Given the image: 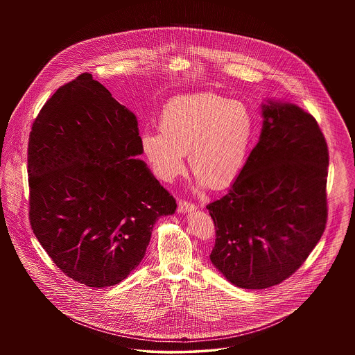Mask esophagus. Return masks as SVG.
<instances>
[{
  "label": "esophagus",
  "instance_id": "34e87169",
  "mask_svg": "<svg viewBox=\"0 0 355 355\" xmlns=\"http://www.w3.org/2000/svg\"><path fill=\"white\" fill-rule=\"evenodd\" d=\"M196 209V205L191 202H187V201H180L178 202V211L180 213H189V211H193Z\"/></svg>",
  "mask_w": 355,
  "mask_h": 355
}]
</instances>
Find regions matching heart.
<instances>
[{
    "label": "heart",
    "instance_id": "obj_1",
    "mask_svg": "<svg viewBox=\"0 0 355 355\" xmlns=\"http://www.w3.org/2000/svg\"><path fill=\"white\" fill-rule=\"evenodd\" d=\"M252 113L242 102L214 93L181 96L159 116V132L142 133V148L157 177L170 182L185 169V153L198 186L223 190L246 162L253 138Z\"/></svg>",
    "mask_w": 355,
    "mask_h": 355
}]
</instances>
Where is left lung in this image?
<instances>
[{
  "label": "left lung",
  "instance_id": "obj_1",
  "mask_svg": "<svg viewBox=\"0 0 355 355\" xmlns=\"http://www.w3.org/2000/svg\"><path fill=\"white\" fill-rule=\"evenodd\" d=\"M262 130L230 190L209 210L211 263L233 285L266 288L298 270L326 227L329 150L315 119L290 102L262 103Z\"/></svg>",
  "mask_w": 355,
  "mask_h": 355
}]
</instances>
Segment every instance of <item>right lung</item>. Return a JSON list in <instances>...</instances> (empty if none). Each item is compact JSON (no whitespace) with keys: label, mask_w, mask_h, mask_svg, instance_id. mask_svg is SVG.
<instances>
[{"label":"right lung","mask_w":355,"mask_h":355,"mask_svg":"<svg viewBox=\"0 0 355 355\" xmlns=\"http://www.w3.org/2000/svg\"><path fill=\"white\" fill-rule=\"evenodd\" d=\"M135 114L83 73L34 119L28 145L29 220L69 278L114 286L146 253L153 226L177 203L146 164Z\"/></svg>","instance_id":"right-lung-1"}]
</instances>
